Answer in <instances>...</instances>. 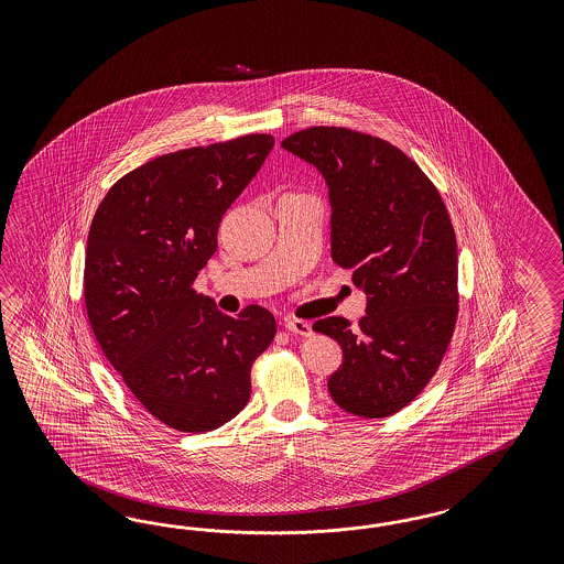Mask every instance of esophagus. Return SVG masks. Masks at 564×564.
<instances>
[{
  "mask_svg": "<svg viewBox=\"0 0 564 564\" xmlns=\"http://www.w3.org/2000/svg\"><path fill=\"white\" fill-rule=\"evenodd\" d=\"M285 328L293 333V335H300V337H310L312 335V325L306 321H300V318H293L285 323Z\"/></svg>",
  "mask_w": 564,
  "mask_h": 564,
  "instance_id": "1",
  "label": "esophagus"
}]
</instances>
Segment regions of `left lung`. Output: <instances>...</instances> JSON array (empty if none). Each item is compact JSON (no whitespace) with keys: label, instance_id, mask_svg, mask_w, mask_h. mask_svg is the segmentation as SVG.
Returning <instances> with one entry per match:
<instances>
[{"label":"left lung","instance_id":"left-lung-1","mask_svg":"<svg viewBox=\"0 0 564 564\" xmlns=\"http://www.w3.org/2000/svg\"><path fill=\"white\" fill-rule=\"evenodd\" d=\"M281 147L325 175L333 260L368 293L358 326L343 316L312 328L341 345L333 401L359 417L408 408L438 372L459 316L457 238L441 192L382 138L312 126Z\"/></svg>","mask_w":564,"mask_h":564}]
</instances>
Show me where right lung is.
Masks as SVG:
<instances>
[{
	"mask_svg": "<svg viewBox=\"0 0 564 564\" xmlns=\"http://www.w3.org/2000/svg\"><path fill=\"white\" fill-rule=\"evenodd\" d=\"M273 144L246 134L161 154L120 177L90 223L88 323L140 405L173 430L203 434L236 417L276 335L267 307L227 316L194 290L225 210Z\"/></svg>",
	"mask_w": 564,
	"mask_h": 564,
	"instance_id": "1",
	"label": "right lung"
}]
</instances>
